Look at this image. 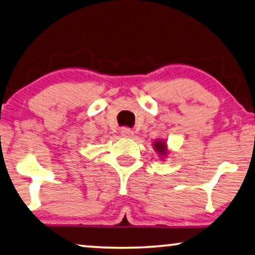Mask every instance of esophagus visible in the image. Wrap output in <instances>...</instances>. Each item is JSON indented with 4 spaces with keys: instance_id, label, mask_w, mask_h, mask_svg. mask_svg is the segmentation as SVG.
Instances as JSON below:
<instances>
[{
    "instance_id": "34e87169",
    "label": "esophagus",
    "mask_w": 255,
    "mask_h": 255,
    "mask_svg": "<svg viewBox=\"0 0 255 255\" xmlns=\"http://www.w3.org/2000/svg\"><path fill=\"white\" fill-rule=\"evenodd\" d=\"M121 133H122V135H123V137H125V138H131V137H133V133H134V132L132 131L131 128H122Z\"/></svg>"
}]
</instances>
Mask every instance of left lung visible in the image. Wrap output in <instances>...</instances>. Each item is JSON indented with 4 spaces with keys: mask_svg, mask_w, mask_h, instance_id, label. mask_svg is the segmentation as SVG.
<instances>
[{
    "mask_svg": "<svg viewBox=\"0 0 255 255\" xmlns=\"http://www.w3.org/2000/svg\"><path fill=\"white\" fill-rule=\"evenodd\" d=\"M153 147H154L155 152H158V154L160 156H165L167 155V153H168V151H167L166 142L162 140H156L154 144H153Z\"/></svg>",
    "mask_w": 255,
    "mask_h": 255,
    "instance_id": "1",
    "label": "left lung"
}]
</instances>
